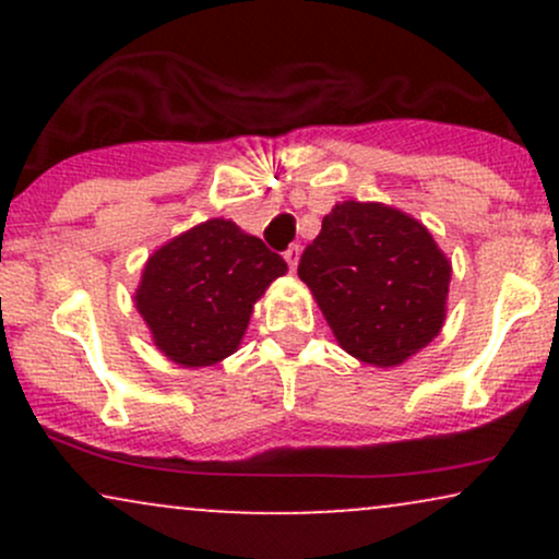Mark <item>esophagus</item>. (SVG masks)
<instances>
[{
  "label": "esophagus",
  "instance_id": "obj_1",
  "mask_svg": "<svg viewBox=\"0 0 559 559\" xmlns=\"http://www.w3.org/2000/svg\"><path fill=\"white\" fill-rule=\"evenodd\" d=\"M299 243H294V247H288L286 252H284V258H286V262H288V267H292V271H297V265H299Z\"/></svg>",
  "mask_w": 559,
  "mask_h": 559
}]
</instances>
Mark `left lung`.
Here are the masks:
<instances>
[{
  "label": "left lung",
  "instance_id": "1",
  "mask_svg": "<svg viewBox=\"0 0 559 559\" xmlns=\"http://www.w3.org/2000/svg\"><path fill=\"white\" fill-rule=\"evenodd\" d=\"M297 273L360 362L402 365L444 325L452 262L423 223L389 204H336Z\"/></svg>",
  "mask_w": 559,
  "mask_h": 559
}]
</instances>
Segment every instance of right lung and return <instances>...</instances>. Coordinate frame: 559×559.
Segmentation results:
<instances>
[{"label": "right lung", "instance_id": "right-lung-1", "mask_svg": "<svg viewBox=\"0 0 559 559\" xmlns=\"http://www.w3.org/2000/svg\"><path fill=\"white\" fill-rule=\"evenodd\" d=\"M286 271L258 236L213 217L146 260L133 301L168 360L207 368L239 349L254 301Z\"/></svg>", "mask_w": 559, "mask_h": 559}]
</instances>
